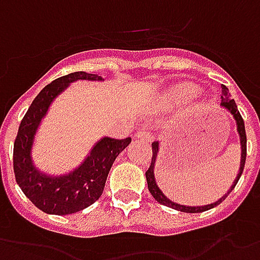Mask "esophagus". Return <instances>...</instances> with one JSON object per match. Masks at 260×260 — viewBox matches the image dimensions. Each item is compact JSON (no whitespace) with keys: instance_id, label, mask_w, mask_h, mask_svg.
I'll return each mask as SVG.
<instances>
[{"instance_id":"esophagus-1","label":"esophagus","mask_w":260,"mask_h":260,"mask_svg":"<svg viewBox=\"0 0 260 260\" xmlns=\"http://www.w3.org/2000/svg\"><path fill=\"white\" fill-rule=\"evenodd\" d=\"M136 138H140V140H144V141H152L153 136L152 133L147 130V128H140L137 133H136Z\"/></svg>"}]
</instances>
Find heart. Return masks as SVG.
Returning a JSON list of instances; mask_svg holds the SVG:
<instances>
[{"label": "heart", "instance_id": "b5f03b06", "mask_svg": "<svg viewBox=\"0 0 260 260\" xmlns=\"http://www.w3.org/2000/svg\"><path fill=\"white\" fill-rule=\"evenodd\" d=\"M184 92H187V94H190V92H192V90H191L190 87H184Z\"/></svg>", "mask_w": 260, "mask_h": 260}]
</instances>
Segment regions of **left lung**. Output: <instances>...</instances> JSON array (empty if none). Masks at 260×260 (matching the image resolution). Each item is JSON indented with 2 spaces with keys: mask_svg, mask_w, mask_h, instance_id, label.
I'll return each instance as SVG.
<instances>
[{
  "mask_svg": "<svg viewBox=\"0 0 260 260\" xmlns=\"http://www.w3.org/2000/svg\"><path fill=\"white\" fill-rule=\"evenodd\" d=\"M221 107H224L226 109L231 112V115L234 116V119L237 120V128H238V133H240V137H241V148H242V153H241V166H240V172H238V176H237V179L234 180V184L231 185L230 191L227 192L224 197H221L220 200L216 201L215 204H210V205H205V206H183L179 205V204H174L170 200H168L164 194H162V191L159 190L158 185L155 183V177H153V165H155V159H156V155H158V143H152V159H151V165H149L148 170L145 172V177H147V183H148V190L151 192L155 201H158L159 204H162L165 206H169L172 209L180 210V212H187V213H198V212H205L208 209H212V208H215L217 206L220 202L226 200L227 195L230 194L231 190L236 187V184L238 183V180L241 177L242 170H244V166H245V159H247V134H245V126H244V120H242L241 113L238 112V108L236 105V101L234 100H231L230 98V92L227 90L226 86H221Z\"/></svg>",
  "mask_w": 260,
  "mask_h": 260,
  "instance_id": "8db88e82",
  "label": "left lung"
}]
</instances>
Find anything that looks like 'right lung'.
Returning a JSON list of instances; mask_svg holds the SVG:
<instances>
[{
    "instance_id": "1",
    "label": "right lung",
    "mask_w": 260,
    "mask_h": 260,
    "mask_svg": "<svg viewBox=\"0 0 260 260\" xmlns=\"http://www.w3.org/2000/svg\"><path fill=\"white\" fill-rule=\"evenodd\" d=\"M79 79L101 80L98 75L75 72L47 84L34 98L22 119L13 144V172L16 183L34 205L50 215H70L92 205L102 195L108 173L117 155L132 143L130 137L124 140L102 138L79 169L62 177L43 176L34 169L30 149L36 130L55 96L69 86L70 81Z\"/></svg>"
}]
</instances>
